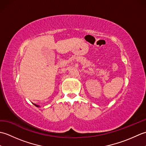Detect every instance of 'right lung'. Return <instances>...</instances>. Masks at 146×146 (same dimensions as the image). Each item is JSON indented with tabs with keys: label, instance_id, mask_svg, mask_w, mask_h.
I'll return each mask as SVG.
<instances>
[{
	"label": "right lung",
	"instance_id": "1",
	"mask_svg": "<svg viewBox=\"0 0 146 146\" xmlns=\"http://www.w3.org/2000/svg\"><path fill=\"white\" fill-rule=\"evenodd\" d=\"M34 105H35V106L36 107H40V106H39V105H36V104H33Z\"/></svg>",
	"mask_w": 146,
	"mask_h": 146
}]
</instances>
